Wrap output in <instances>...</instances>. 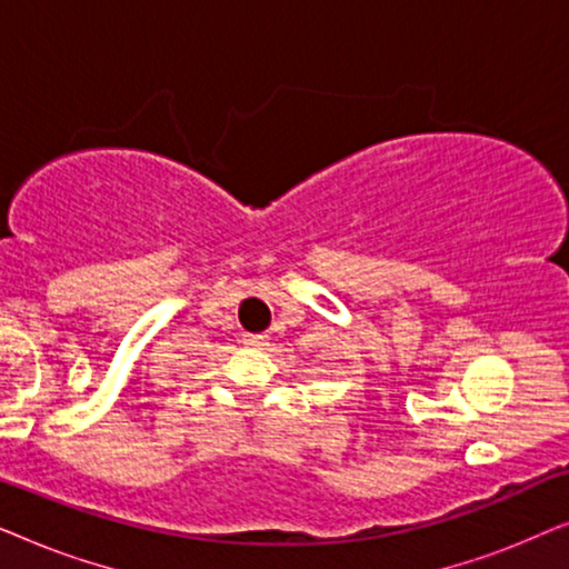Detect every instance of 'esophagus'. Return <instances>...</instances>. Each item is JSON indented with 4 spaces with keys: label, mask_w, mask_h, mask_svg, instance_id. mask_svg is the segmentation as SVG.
<instances>
[{
    "label": "esophagus",
    "mask_w": 569,
    "mask_h": 569,
    "mask_svg": "<svg viewBox=\"0 0 569 569\" xmlns=\"http://www.w3.org/2000/svg\"><path fill=\"white\" fill-rule=\"evenodd\" d=\"M243 345L261 349V347L269 345V337H267V333H243Z\"/></svg>",
    "instance_id": "34e87169"
}]
</instances>
